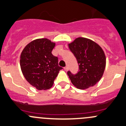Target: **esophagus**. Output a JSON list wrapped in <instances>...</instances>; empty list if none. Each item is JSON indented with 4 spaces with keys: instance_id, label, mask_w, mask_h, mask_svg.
Listing matches in <instances>:
<instances>
[{
    "instance_id": "1",
    "label": "esophagus",
    "mask_w": 126,
    "mask_h": 126,
    "mask_svg": "<svg viewBox=\"0 0 126 126\" xmlns=\"http://www.w3.org/2000/svg\"><path fill=\"white\" fill-rule=\"evenodd\" d=\"M68 67H67V66H65V67H64V71H67V70H68Z\"/></svg>"
}]
</instances>
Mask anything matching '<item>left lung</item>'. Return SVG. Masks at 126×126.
<instances>
[{
	"mask_svg": "<svg viewBox=\"0 0 126 126\" xmlns=\"http://www.w3.org/2000/svg\"><path fill=\"white\" fill-rule=\"evenodd\" d=\"M79 66L76 74L67 71L72 84L77 88L84 89L94 86L100 81L106 67V56L104 51L92 40L83 37L76 39L69 44Z\"/></svg>",
	"mask_w": 126,
	"mask_h": 126,
	"instance_id": "1",
	"label": "left lung"
}]
</instances>
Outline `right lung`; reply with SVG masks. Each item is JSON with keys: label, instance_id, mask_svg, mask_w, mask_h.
I'll list each match as a JSON object with an SVG mask.
<instances>
[{"label": "right lung", "instance_id": "1", "mask_svg": "<svg viewBox=\"0 0 126 126\" xmlns=\"http://www.w3.org/2000/svg\"><path fill=\"white\" fill-rule=\"evenodd\" d=\"M55 43L47 39L33 40L20 55V67L29 83L38 90L51 88L60 70L58 57L52 54Z\"/></svg>", "mask_w": 126, "mask_h": 126}]
</instances>
